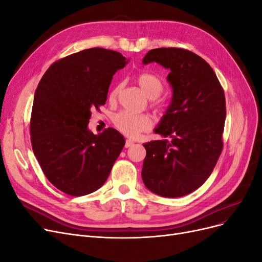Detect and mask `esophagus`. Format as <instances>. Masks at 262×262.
Segmentation results:
<instances>
[{
	"mask_svg": "<svg viewBox=\"0 0 262 262\" xmlns=\"http://www.w3.org/2000/svg\"><path fill=\"white\" fill-rule=\"evenodd\" d=\"M134 143H133V141H131V140H126L125 141V144H124V147L125 148H128V147H130V146H132Z\"/></svg>",
	"mask_w": 262,
	"mask_h": 262,
	"instance_id": "1",
	"label": "esophagus"
}]
</instances>
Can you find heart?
Instances as JSON below:
<instances>
[{"mask_svg":"<svg viewBox=\"0 0 262 262\" xmlns=\"http://www.w3.org/2000/svg\"><path fill=\"white\" fill-rule=\"evenodd\" d=\"M138 83L141 90L149 98H156L160 96L164 89L161 78L150 73H143L139 75ZM119 91H120V85L113 90L112 94H110V98L115 99L119 94ZM153 123L152 117L143 114L121 112L114 116V124L116 125V128L123 133L124 136L132 139L138 138L142 132L148 131L153 126Z\"/></svg>","mask_w":262,"mask_h":262,"instance_id":"b5f03b06","label":"heart"}]
</instances>
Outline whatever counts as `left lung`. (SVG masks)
<instances>
[{
  "instance_id": "1",
  "label": "left lung",
  "mask_w": 262,
  "mask_h": 262,
  "mask_svg": "<svg viewBox=\"0 0 262 262\" xmlns=\"http://www.w3.org/2000/svg\"><path fill=\"white\" fill-rule=\"evenodd\" d=\"M142 62L167 69L172 91L170 104L154 129L164 139L143 144L142 179L158 195L184 196L210 177L223 148L224 91L209 63L191 51L153 49Z\"/></svg>"
}]
</instances>
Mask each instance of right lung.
Here are the masks:
<instances>
[{
    "instance_id": "1",
    "label": "right lung",
    "mask_w": 262,
    "mask_h": 262,
    "mask_svg": "<svg viewBox=\"0 0 262 262\" xmlns=\"http://www.w3.org/2000/svg\"><path fill=\"white\" fill-rule=\"evenodd\" d=\"M120 52L91 48L47 70L35 92L31 146L51 184L70 195H85L105 184L124 146L120 132L89 129L92 109L104 105L113 76L125 67Z\"/></svg>"
}]
</instances>
